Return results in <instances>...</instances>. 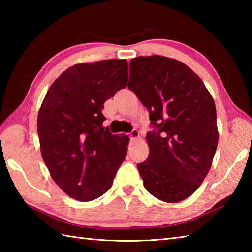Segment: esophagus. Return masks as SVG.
<instances>
[{
	"instance_id": "obj_1",
	"label": "esophagus",
	"mask_w": 252,
	"mask_h": 252,
	"mask_svg": "<svg viewBox=\"0 0 252 252\" xmlns=\"http://www.w3.org/2000/svg\"><path fill=\"white\" fill-rule=\"evenodd\" d=\"M130 137H131V140H136V138L140 137V132H138L137 130H133L130 133Z\"/></svg>"
}]
</instances>
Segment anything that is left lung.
<instances>
[{
  "label": "left lung",
  "mask_w": 252,
  "mask_h": 252,
  "mask_svg": "<svg viewBox=\"0 0 252 252\" xmlns=\"http://www.w3.org/2000/svg\"><path fill=\"white\" fill-rule=\"evenodd\" d=\"M127 88L149 111V155L137 164L145 189L164 202L197 190L211 168L219 132L215 100L184 63L153 55L130 62Z\"/></svg>",
  "instance_id": "1"
}]
</instances>
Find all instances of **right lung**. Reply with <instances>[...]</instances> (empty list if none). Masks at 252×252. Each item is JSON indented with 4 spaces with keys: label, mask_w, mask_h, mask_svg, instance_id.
Here are the masks:
<instances>
[{
    "label": "right lung",
    "mask_w": 252,
    "mask_h": 252,
    "mask_svg": "<svg viewBox=\"0 0 252 252\" xmlns=\"http://www.w3.org/2000/svg\"><path fill=\"white\" fill-rule=\"evenodd\" d=\"M127 84L126 60L77 63L47 91L37 115L42 158L52 179L80 201L108 190L126 158L127 136L105 131V101Z\"/></svg>",
    "instance_id": "obj_1"
}]
</instances>
